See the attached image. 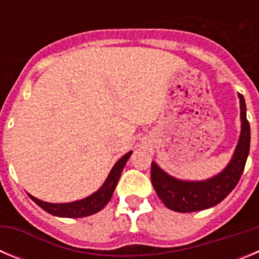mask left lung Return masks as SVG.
<instances>
[{
	"instance_id": "obj_1",
	"label": "left lung",
	"mask_w": 259,
	"mask_h": 259,
	"mask_svg": "<svg viewBox=\"0 0 259 259\" xmlns=\"http://www.w3.org/2000/svg\"><path fill=\"white\" fill-rule=\"evenodd\" d=\"M239 98L241 132L230 163L223 171L206 180H180L168 175L155 162H152L150 178L153 187L164 206L178 212L200 211L218 205L236 187L250 148V125L246 119L245 100L240 93Z\"/></svg>"
}]
</instances>
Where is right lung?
Listing matches in <instances>:
<instances>
[{
  "instance_id": "obj_1",
  "label": "right lung",
  "mask_w": 259,
  "mask_h": 259,
  "mask_svg": "<svg viewBox=\"0 0 259 259\" xmlns=\"http://www.w3.org/2000/svg\"><path fill=\"white\" fill-rule=\"evenodd\" d=\"M131 154L132 152L125 153L114 164L105 183L101 185V188L91 194V196H88V197L83 198V200L66 203H52L38 200V198L33 197L31 194H28V196L33 202L37 203L41 209L45 210L49 214L54 215V217H61V218H83V217L96 214V212L104 209L106 206V203H109V201L111 200V196H113L114 191H115V187L118 184L120 174H122L123 168H124L128 158L131 157Z\"/></svg>"
}]
</instances>
